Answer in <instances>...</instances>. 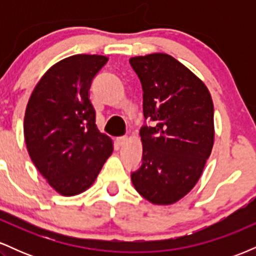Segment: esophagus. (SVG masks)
Wrapping results in <instances>:
<instances>
[{
  "mask_svg": "<svg viewBox=\"0 0 256 256\" xmlns=\"http://www.w3.org/2000/svg\"><path fill=\"white\" fill-rule=\"evenodd\" d=\"M116 144H118L119 146H124L125 143L128 142V137H125V136H122V137H116Z\"/></svg>",
  "mask_w": 256,
  "mask_h": 256,
  "instance_id": "34e87169",
  "label": "esophagus"
}]
</instances>
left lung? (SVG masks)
<instances>
[{
    "mask_svg": "<svg viewBox=\"0 0 256 256\" xmlns=\"http://www.w3.org/2000/svg\"><path fill=\"white\" fill-rule=\"evenodd\" d=\"M143 89L142 165L131 180L154 204H172L195 186L214 143V107L204 82L168 54L130 58Z\"/></svg>",
    "mask_w": 256,
    "mask_h": 256,
    "instance_id": "8db88e82",
    "label": "left lung"
}]
</instances>
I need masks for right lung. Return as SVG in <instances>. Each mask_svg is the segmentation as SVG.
<instances>
[{
	"instance_id": "add662e5",
	"label": "right lung",
	"mask_w": 256,
	"mask_h": 256,
	"mask_svg": "<svg viewBox=\"0 0 256 256\" xmlns=\"http://www.w3.org/2000/svg\"><path fill=\"white\" fill-rule=\"evenodd\" d=\"M102 55L78 54L52 66L26 106L24 136L32 162L62 196L85 192L113 152L96 126L91 82L107 64Z\"/></svg>"
}]
</instances>
